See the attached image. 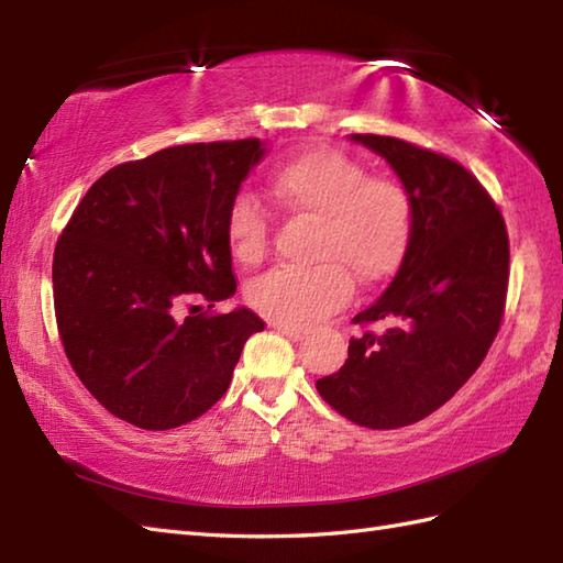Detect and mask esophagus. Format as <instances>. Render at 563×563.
<instances>
[{"label":"esophagus","mask_w":563,"mask_h":563,"mask_svg":"<svg viewBox=\"0 0 563 563\" xmlns=\"http://www.w3.org/2000/svg\"><path fill=\"white\" fill-rule=\"evenodd\" d=\"M273 329L283 333V336H288L290 341H302L305 339V329H295V327H283V324H273Z\"/></svg>","instance_id":"obj_1"}]
</instances>
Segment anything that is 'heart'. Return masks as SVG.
I'll list each match as a JSON object with an SVG mask.
<instances>
[{
  "instance_id": "1",
  "label": "heart",
  "mask_w": 563,
  "mask_h": 563,
  "mask_svg": "<svg viewBox=\"0 0 563 563\" xmlns=\"http://www.w3.org/2000/svg\"><path fill=\"white\" fill-rule=\"evenodd\" d=\"M266 194L292 218L314 220L312 268H275L249 285V305L273 324L305 329L345 305L353 278L385 283L406 258L413 234V198L399 178L367 174L349 154L309 147L273 169ZM268 212L236 196L224 214L232 256L254 266L268 246Z\"/></svg>"
}]
</instances>
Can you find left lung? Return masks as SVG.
Wrapping results in <instances>:
<instances>
[{
	"label": "left lung",
	"instance_id": "8db88e82",
	"mask_svg": "<svg viewBox=\"0 0 563 563\" xmlns=\"http://www.w3.org/2000/svg\"><path fill=\"white\" fill-rule=\"evenodd\" d=\"M382 154L413 198V234L385 295L353 324L391 321L349 345L339 373L317 379L333 411L394 430L438 411L492 349L506 312L510 246L504 214L472 172L387 135H353Z\"/></svg>",
	"mask_w": 563,
	"mask_h": 563
}]
</instances>
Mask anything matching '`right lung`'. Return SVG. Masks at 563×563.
Segmentation results:
<instances>
[{
	"label": "right lung",
	"instance_id": "add662e5",
	"mask_svg": "<svg viewBox=\"0 0 563 563\" xmlns=\"http://www.w3.org/2000/svg\"><path fill=\"white\" fill-rule=\"evenodd\" d=\"M261 157L263 142L246 137L118 164L59 234V341L81 385L121 421L145 430L196 421L266 327L244 307L212 312L236 290L224 214Z\"/></svg>",
	"mask_w": 563,
	"mask_h": 563
}]
</instances>
